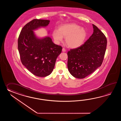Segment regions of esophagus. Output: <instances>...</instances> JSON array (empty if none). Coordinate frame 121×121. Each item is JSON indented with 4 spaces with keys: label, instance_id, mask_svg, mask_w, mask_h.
<instances>
[{
    "label": "esophagus",
    "instance_id": "esophagus-1",
    "mask_svg": "<svg viewBox=\"0 0 121 121\" xmlns=\"http://www.w3.org/2000/svg\"><path fill=\"white\" fill-rule=\"evenodd\" d=\"M66 51V50H65V49L64 48H62V52H65Z\"/></svg>",
    "mask_w": 121,
    "mask_h": 121
}]
</instances>
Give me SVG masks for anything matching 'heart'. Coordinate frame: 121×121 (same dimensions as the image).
I'll list each match as a JSON object with an SVG mask.
<instances>
[{
    "label": "heart",
    "mask_w": 121,
    "mask_h": 121,
    "mask_svg": "<svg viewBox=\"0 0 121 121\" xmlns=\"http://www.w3.org/2000/svg\"><path fill=\"white\" fill-rule=\"evenodd\" d=\"M52 35L57 43L61 42L63 37L65 38L67 45L70 48H76L84 43L87 33L84 28L76 24L70 23L60 26L58 30L53 31Z\"/></svg>",
    "instance_id": "obj_1"
}]
</instances>
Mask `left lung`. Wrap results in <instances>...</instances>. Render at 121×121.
<instances>
[{"mask_svg":"<svg viewBox=\"0 0 121 121\" xmlns=\"http://www.w3.org/2000/svg\"><path fill=\"white\" fill-rule=\"evenodd\" d=\"M93 32L84 44L67 52V67L73 77L82 79L91 74L102 64L107 39L104 34L93 24Z\"/></svg>","mask_w":121,"mask_h":121,"instance_id":"1","label":"left lung"}]
</instances>
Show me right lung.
I'll list each match as a JSON object with an SVG mask.
<instances>
[{"label":"right lung","instance_id":"add662e5","mask_svg":"<svg viewBox=\"0 0 121 121\" xmlns=\"http://www.w3.org/2000/svg\"><path fill=\"white\" fill-rule=\"evenodd\" d=\"M50 20L35 19L24 26L18 41V48L23 65L33 74L45 77L53 71L62 48L54 44L49 36L39 38L34 31L46 27Z\"/></svg>","mask_w":121,"mask_h":121}]
</instances>
